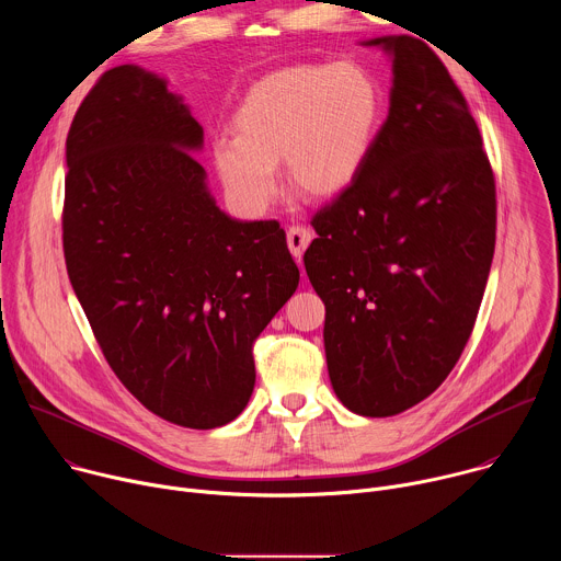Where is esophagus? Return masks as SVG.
Returning <instances> with one entry per match:
<instances>
[{
	"label": "esophagus",
	"instance_id": "34e87169",
	"mask_svg": "<svg viewBox=\"0 0 561 561\" xmlns=\"http://www.w3.org/2000/svg\"><path fill=\"white\" fill-rule=\"evenodd\" d=\"M310 239H312L310 228H306V226H290V228H288L286 242H288V249H290V253H293L295 260H301L304 251H306L308 244H310Z\"/></svg>",
	"mask_w": 561,
	"mask_h": 561
}]
</instances>
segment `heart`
<instances>
[{"mask_svg":"<svg viewBox=\"0 0 561 561\" xmlns=\"http://www.w3.org/2000/svg\"><path fill=\"white\" fill-rule=\"evenodd\" d=\"M381 89L355 61L282 68L239 102L234 135L213 141V164L228 197L262 215L277 197L275 167L310 197L346 191L366 167L381 126Z\"/></svg>","mask_w":561,"mask_h":561,"instance_id":"heart-1","label":"heart"}]
</instances>
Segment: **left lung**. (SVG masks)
Masks as SVG:
<instances>
[{"mask_svg": "<svg viewBox=\"0 0 561 561\" xmlns=\"http://www.w3.org/2000/svg\"><path fill=\"white\" fill-rule=\"evenodd\" d=\"M392 61L388 117L357 180L312 217L304 253L327 306L340 402L390 417L457 364L495 253V180L482 135L442 59L420 39L362 42Z\"/></svg>", "mask_w": 561, "mask_h": 561, "instance_id": "obj_1", "label": "left lung"}]
</instances>
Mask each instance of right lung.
<instances>
[{
  "label": "right lung",
  "mask_w": 561,
  "mask_h": 561,
  "mask_svg": "<svg viewBox=\"0 0 561 561\" xmlns=\"http://www.w3.org/2000/svg\"><path fill=\"white\" fill-rule=\"evenodd\" d=\"M202 146L164 77L106 70L66 137L61 226L72 290L113 373L150 413L206 431L247 409L253 342L299 268L275 219L217 206Z\"/></svg>",
  "instance_id": "1"
}]
</instances>
